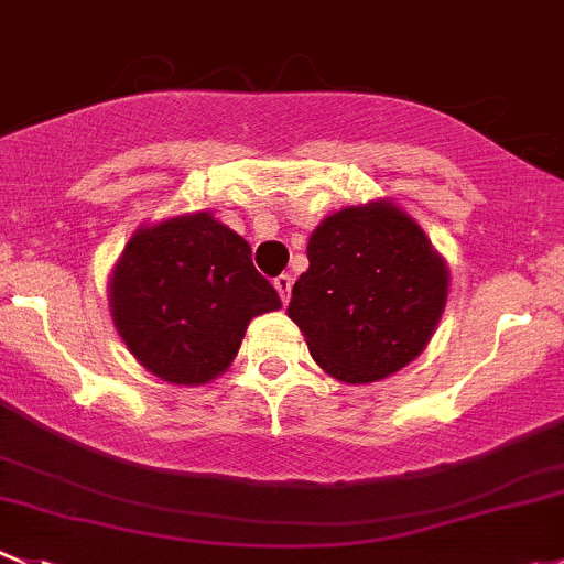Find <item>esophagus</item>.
Instances as JSON below:
<instances>
[{"mask_svg": "<svg viewBox=\"0 0 564 564\" xmlns=\"http://www.w3.org/2000/svg\"><path fill=\"white\" fill-rule=\"evenodd\" d=\"M272 283H275V289H278V294H281V303L283 305H286L289 303V297H292V275H278L275 278V281H272Z\"/></svg>", "mask_w": 564, "mask_h": 564, "instance_id": "34e87169", "label": "esophagus"}]
</instances>
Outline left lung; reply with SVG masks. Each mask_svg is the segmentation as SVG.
<instances>
[{
  "label": "left lung",
  "instance_id": "8db88e82",
  "mask_svg": "<svg viewBox=\"0 0 564 564\" xmlns=\"http://www.w3.org/2000/svg\"><path fill=\"white\" fill-rule=\"evenodd\" d=\"M449 278L430 239L391 204L336 212L308 239V270L289 316L316 364L344 382H371L427 347Z\"/></svg>",
  "mask_w": 564,
  "mask_h": 564
}]
</instances>
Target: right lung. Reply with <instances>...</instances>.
I'll return each instance as SVG.
<instances>
[{
    "instance_id": "right-lung-1",
    "label": "right lung",
    "mask_w": 564,
    "mask_h": 564,
    "mask_svg": "<svg viewBox=\"0 0 564 564\" xmlns=\"http://www.w3.org/2000/svg\"><path fill=\"white\" fill-rule=\"evenodd\" d=\"M115 327L134 358L176 386L209 382L237 355L250 319L281 308L250 245L209 215L131 237L109 281Z\"/></svg>"
}]
</instances>
